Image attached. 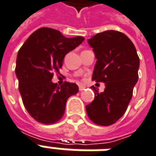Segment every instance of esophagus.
<instances>
[{
  "instance_id": "1",
  "label": "esophagus",
  "mask_w": 156,
  "mask_h": 156,
  "mask_svg": "<svg viewBox=\"0 0 156 156\" xmlns=\"http://www.w3.org/2000/svg\"><path fill=\"white\" fill-rule=\"evenodd\" d=\"M85 88H86V87H85L84 85H79V91H83V90H84Z\"/></svg>"
}]
</instances>
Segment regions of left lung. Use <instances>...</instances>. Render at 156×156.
<instances>
[{
    "label": "left lung",
    "instance_id": "obj_1",
    "mask_svg": "<svg viewBox=\"0 0 156 156\" xmlns=\"http://www.w3.org/2000/svg\"><path fill=\"white\" fill-rule=\"evenodd\" d=\"M97 62L92 80L105 83V91L94 90L95 98L86 105L88 118L94 124H115L126 111L139 78L140 58L134 45L124 33L108 30L88 40Z\"/></svg>",
    "mask_w": 156,
    "mask_h": 156
}]
</instances>
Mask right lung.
I'll return each instance as SVG.
<instances>
[{"mask_svg": "<svg viewBox=\"0 0 156 156\" xmlns=\"http://www.w3.org/2000/svg\"><path fill=\"white\" fill-rule=\"evenodd\" d=\"M84 41L83 37H65L52 28L41 27L29 37L16 58V75L23 105L35 120L44 124L60 120L68 98L78 92L76 83H53L67 53Z\"/></svg>", "mask_w": 156, "mask_h": 156, "instance_id": "add662e5", "label": "right lung"}]
</instances>
